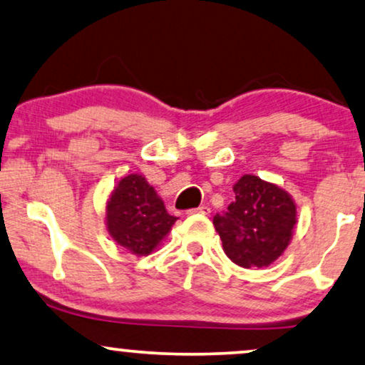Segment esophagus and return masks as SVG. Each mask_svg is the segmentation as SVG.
<instances>
[{
	"mask_svg": "<svg viewBox=\"0 0 365 365\" xmlns=\"http://www.w3.org/2000/svg\"><path fill=\"white\" fill-rule=\"evenodd\" d=\"M211 213V208L208 206H200V208H195V210H187V215H210Z\"/></svg>",
	"mask_w": 365,
	"mask_h": 365,
	"instance_id": "esophagus-1",
	"label": "esophagus"
}]
</instances>
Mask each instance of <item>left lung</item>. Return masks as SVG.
<instances>
[{"instance_id":"8db88e82","label":"left lung","mask_w":365,"mask_h":365,"mask_svg":"<svg viewBox=\"0 0 365 365\" xmlns=\"http://www.w3.org/2000/svg\"><path fill=\"white\" fill-rule=\"evenodd\" d=\"M235 201L213 225L223 250L240 267H267L287 249L296 225V205L276 184L245 174L233 186Z\"/></svg>"}]
</instances>
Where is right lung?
Wrapping results in <instances>:
<instances>
[{"instance_id": "right-lung-1", "label": "right lung", "mask_w": 365, "mask_h": 365, "mask_svg": "<svg viewBox=\"0 0 365 365\" xmlns=\"http://www.w3.org/2000/svg\"><path fill=\"white\" fill-rule=\"evenodd\" d=\"M175 220L140 174L125 175L106 203L108 232L116 244L135 255L154 252Z\"/></svg>"}]
</instances>
